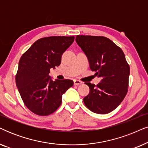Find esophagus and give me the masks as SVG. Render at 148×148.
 Wrapping results in <instances>:
<instances>
[{"label":"esophagus","mask_w":148,"mask_h":148,"mask_svg":"<svg viewBox=\"0 0 148 148\" xmlns=\"http://www.w3.org/2000/svg\"><path fill=\"white\" fill-rule=\"evenodd\" d=\"M82 84V82L79 81V80H76V79L74 80V85L78 86V85H80V84Z\"/></svg>","instance_id":"1"}]
</instances>
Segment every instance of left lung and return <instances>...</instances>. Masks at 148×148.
Instances as JSON below:
<instances>
[{
  "label": "left lung",
  "mask_w": 148,
  "mask_h": 148,
  "mask_svg": "<svg viewBox=\"0 0 148 148\" xmlns=\"http://www.w3.org/2000/svg\"><path fill=\"white\" fill-rule=\"evenodd\" d=\"M75 41L88 58L90 68L101 79L88 82L90 92L84 103L91 112L106 114L122 103L128 92L130 67L123 51L105 36L77 35Z\"/></svg>",
  "instance_id": "8db88e82"
}]
</instances>
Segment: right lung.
Returning a JSON list of instances; mask_svg holds the SVG:
<instances>
[{
  "instance_id": "add662e5",
  "label": "right lung",
  "mask_w": 148,
  "mask_h": 148,
  "mask_svg": "<svg viewBox=\"0 0 148 148\" xmlns=\"http://www.w3.org/2000/svg\"><path fill=\"white\" fill-rule=\"evenodd\" d=\"M74 39L64 36L41 38L21 57L15 82L23 102L34 114H53L62 103L63 94L73 86L71 79L53 81L49 73L60 64L63 53Z\"/></svg>"
}]
</instances>
